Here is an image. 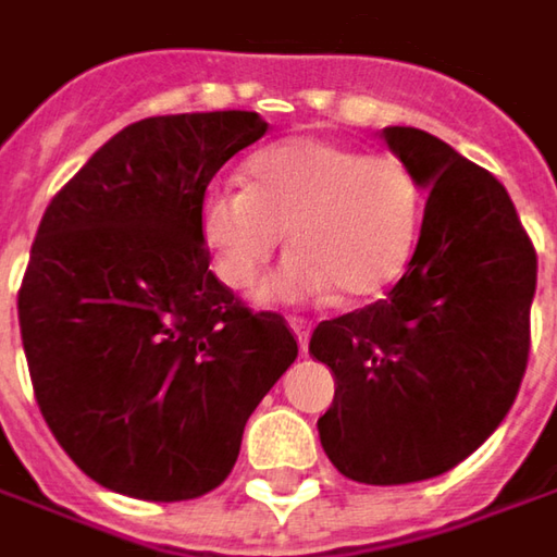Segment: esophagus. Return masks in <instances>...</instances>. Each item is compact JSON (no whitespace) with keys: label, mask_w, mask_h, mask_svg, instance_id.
Segmentation results:
<instances>
[{"label":"esophagus","mask_w":557,"mask_h":557,"mask_svg":"<svg viewBox=\"0 0 557 557\" xmlns=\"http://www.w3.org/2000/svg\"><path fill=\"white\" fill-rule=\"evenodd\" d=\"M289 327H293V334H296V341H299V349L306 352V349H309L311 324L306 318H289Z\"/></svg>","instance_id":"obj_1"}]
</instances>
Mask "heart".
Segmentation results:
<instances>
[{"mask_svg":"<svg viewBox=\"0 0 557 557\" xmlns=\"http://www.w3.org/2000/svg\"><path fill=\"white\" fill-rule=\"evenodd\" d=\"M201 239L216 277L251 286L283 239L296 251L258 293L264 302L381 296L407 268L419 185L404 160L327 138H289L248 160V185L216 182L201 198Z\"/></svg>","mask_w":557,"mask_h":557,"instance_id":"b5f03b06","label":"heart"}]
</instances>
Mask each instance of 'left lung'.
I'll return each instance as SVG.
<instances>
[{
    "label": "left lung",
    "instance_id": "obj_1",
    "mask_svg": "<svg viewBox=\"0 0 557 557\" xmlns=\"http://www.w3.org/2000/svg\"><path fill=\"white\" fill-rule=\"evenodd\" d=\"M425 211L407 274L372 306L321 321L309 352L334 377L321 447L352 482L454 470L513 407L530 359L536 248L505 185L442 138L381 132Z\"/></svg>",
    "mask_w": 557,
    "mask_h": 557
}]
</instances>
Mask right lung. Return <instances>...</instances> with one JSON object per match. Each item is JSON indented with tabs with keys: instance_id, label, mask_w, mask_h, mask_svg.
Instances as JSON below:
<instances>
[{
	"instance_id": "1",
	"label": "right lung",
	"mask_w": 557,
	"mask_h": 557,
	"mask_svg": "<svg viewBox=\"0 0 557 557\" xmlns=\"http://www.w3.org/2000/svg\"><path fill=\"white\" fill-rule=\"evenodd\" d=\"M268 132L246 110L150 115L97 150L40 220L17 321L40 412L103 488L188 502L239 457L299 346L208 271L201 198Z\"/></svg>"
}]
</instances>
